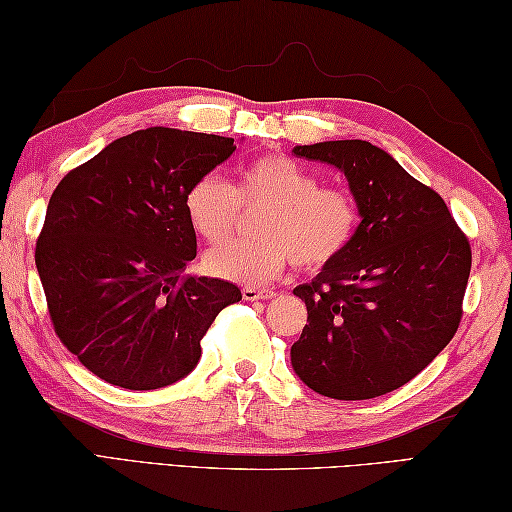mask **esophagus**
Here are the masks:
<instances>
[{
  "label": "esophagus",
  "mask_w": 512,
  "mask_h": 512,
  "mask_svg": "<svg viewBox=\"0 0 512 512\" xmlns=\"http://www.w3.org/2000/svg\"><path fill=\"white\" fill-rule=\"evenodd\" d=\"M276 294L272 289H258V287H245L243 298L245 301H267V298H274Z\"/></svg>",
  "instance_id": "1"
}]
</instances>
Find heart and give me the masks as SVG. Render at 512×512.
<instances>
[{
	"instance_id": "b5f03b06",
	"label": "heart",
	"mask_w": 512,
	"mask_h": 512,
	"mask_svg": "<svg viewBox=\"0 0 512 512\" xmlns=\"http://www.w3.org/2000/svg\"><path fill=\"white\" fill-rule=\"evenodd\" d=\"M240 209L260 211L254 243H231L205 256L209 274L240 285L272 283L292 263L325 267L352 243L354 198L343 189L321 187L312 171L287 156H260L238 169L234 187L202 176L185 194L189 227L209 245L234 236Z\"/></svg>"
}]
</instances>
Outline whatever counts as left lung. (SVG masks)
Masks as SVG:
<instances>
[{
    "label": "left lung",
    "mask_w": 512,
    "mask_h": 512,
    "mask_svg": "<svg viewBox=\"0 0 512 512\" xmlns=\"http://www.w3.org/2000/svg\"><path fill=\"white\" fill-rule=\"evenodd\" d=\"M345 173L361 223L345 252L294 294L307 325L292 368L330 399L361 401L406 385L450 343L470 276V243L446 202L365 140L294 147Z\"/></svg>",
    "instance_id": "left-lung-1"
}]
</instances>
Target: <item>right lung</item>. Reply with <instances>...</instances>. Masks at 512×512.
<instances>
[{"instance_id": "add662e5", "label": "right lung", "mask_w": 512, "mask_h": 512, "mask_svg": "<svg viewBox=\"0 0 512 512\" xmlns=\"http://www.w3.org/2000/svg\"><path fill=\"white\" fill-rule=\"evenodd\" d=\"M236 151L234 138L167 127L113 140L48 200L35 265L60 341L86 370L127 390L176 383L240 289L185 274L196 234L191 182Z\"/></svg>"}]
</instances>
